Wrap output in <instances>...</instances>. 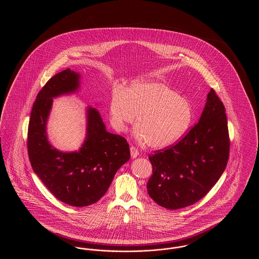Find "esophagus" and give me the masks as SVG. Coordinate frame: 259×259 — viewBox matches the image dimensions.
Wrapping results in <instances>:
<instances>
[{
	"label": "esophagus",
	"mask_w": 259,
	"mask_h": 259,
	"mask_svg": "<svg viewBox=\"0 0 259 259\" xmlns=\"http://www.w3.org/2000/svg\"><path fill=\"white\" fill-rule=\"evenodd\" d=\"M130 152H131L132 158H136V157L139 155V150H138L134 146H131V147H130Z\"/></svg>",
	"instance_id": "esophagus-1"
}]
</instances>
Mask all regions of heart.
Segmentation results:
<instances>
[{"mask_svg":"<svg viewBox=\"0 0 259 259\" xmlns=\"http://www.w3.org/2000/svg\"><path fill=\"white\" fill-rule=\"evenodd\" d=\"M110 121L123 133L135 119V137L152 148H166L185 135L192 118L187 99L162 82L136 81L125 90L113 89Z\"/></svg>","mask_w":259,"mask_h":259,"instance_id":"obj_1","label":"heart"}]
</instances>
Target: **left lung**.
<instances>
[{
	"label": "left lung",
	"mask_w": 259,
	"mask_h": 259,
	"mask_svg": "<svg viewBox=\"0 0 259 259\" xmlns=\"http://www.w3.org/2000/svg\"><path fill=\"white\" fill-rule=\"evenodd\" d=\"M229 148L225 108L215 91L210 89L197 123L177 144L148 155L152 165L147 185L148 195L166 209L193 205L222 177Z\"/></svg>",
	"instance_id": "left-lung-1"
}]
</instances>
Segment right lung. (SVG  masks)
Here are the masks:
<instances>
[{"label": "right lung", "mask_w": 259, "mask_h": 259, "mask_svg": "<svg viewBox=\"0 0 259 259\" xmlns=\"http://www.w3.org/2000/svg\"><path fill=\"white\" fill-rule=\"evenodd\" d=\"M79 74L64 70L53 75L37 93L28 126L27 148L32 168L50 192L65 204L87 207L105 195L117 170L130 158L122 136L109 133L99 111L87 110V139L78 151L62 152L51 147L47 121L52 98L73 93Z\"/></svg>", "instance_id": "add662e5"}]
</instances>
